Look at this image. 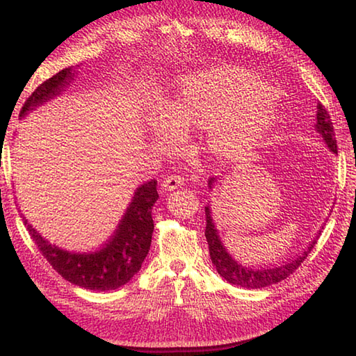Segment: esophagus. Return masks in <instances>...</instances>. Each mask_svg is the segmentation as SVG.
<instances>
[{
    "label": "esophagus",
    "instance_id": "34e87169",
    "mask_svg": "<svg viewBox=\"0 0 356 356\" xmlns=\"http://www.w3.org/2000/svg\"><path fill=\"white\" fill-rule=\"evenodd\" d=\"M184 177L179 176V174H171V176H168L166 179H163V182H161V190L165 191H171V190H176L177 186L184 185Z\"/></svg>",
    "mask_w": 356,
    "mask_h": 356
}]
</instances>
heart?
<instances>
[{"mask_svg":"<svg viewBox=\"0 0 356 356\" xmlns=\"http://www.w3.org/2000/svg\"><path fill=\"white\" fill-rule=\"evenodd\" d=\"M168 110L172 122L163 118L152 122L161 147L177 146L179 129H207L209 152L221 161H234L261 143L278 113V102L254 72L220 65L184 78Z\"/></svg>","mask_w":356,"mask_h":356,"instance_id":"heart-1","label":"heart"}]
</instances>
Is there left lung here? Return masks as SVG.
Returning <instances> with one entry per match:
<instances>
[{"instance_id": "1", "label": "left lung", "mask_w": 356, "mask_h": 356, "mask_svg": "<svg viewBox=\"0 0 356 356\" xmlns=\"http://www.w3.org/2000/svg\"><path fill=\"white\" fill-rule=\"evenodd\" d=\"M316 130H317V134L322 135L323 141L327 143V146L330 147L331 152L337 154V144H336V138H334L333 122H331L330 114L327 110H325V106L322 104H317ZM213 182H215V177H210V180H209L210 188H212ZM206 221H207L206 238L209 243V252H210V259H212V264L215 265L216 272H218L220 276H222V278H225L227 282H231V284L246 287V289H262V287L272 286V284H276V282L286 280L287 276H291L295 270L300 267L301 262L308 257V254L317 243V238H314L309 243L308 250L303 251V254H300L298 257L292 259V261L287 264L275 265V267H267V268H251V267H245V265L238 264L236 259H234L226 251L225 245H222L220 240L218 231L215 229V225L212 221V212H210L209 206L206 207Z\"/></svg>"}]
</instances>
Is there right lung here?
I'll use <instances>...</instances> for the list:
<instances>
[{
	"instance_id": "add662e5",
	"label": "right lung",
	"mask_w": 356,
	"mask_h": 356,
	"mask_svg": "<svg viewBox=\"0 0 356 356\" xmlns=\"http://www.w3.org/2000/svg\"><path fill=\"white\" fill-rule=\"evenodd\" d=\"M74 76L75 72L69 67L48 78L29 95L22 106L20 118L61 94ZM156 200V180L138 186L116 232L108 243L94 252H72L58 248L48 243L26 220L25 225L42 256L64 280L91 291H114L134 278L147 256L154 232L152 207Z\"/></svg>"
}]
</instances>
